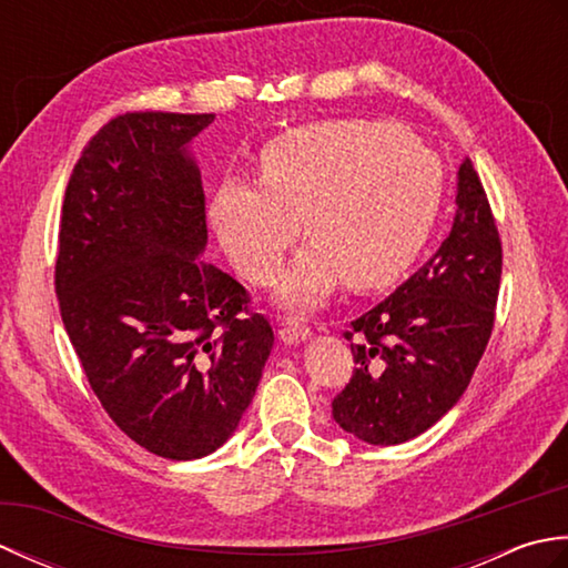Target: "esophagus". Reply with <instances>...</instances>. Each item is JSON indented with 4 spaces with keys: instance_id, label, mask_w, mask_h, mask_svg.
I'll return each instance as SVG.
<instances>
[{
    "instance_id": "34e87169",
    "label": "esophagus",
    "mask_w": 568,
    "mask_h": 568,
    "mask_svg": "<svg viewBox=\"0 0 568 568\" xmlns=\"http://www.w3.org/2000/svg\"><path fill=\"white\" fill-rule=\"evenodd\" d=\"M277 334H281V339L285 344H297L303 342L305 336H310V327L297 317H283L281 320V329H277Z\"/></svg>"
}]
</instances>
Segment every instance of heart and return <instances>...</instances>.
Returning a JSON list of instances; mask_svg holds the SVG:
<instances>
[{"instance_id":"1","label":"heart","mask_w":568,"mask_h":568,"mask_svg":"<svg viewBox=\"0 0 568 568\" xmlns=\"http://www.w3.org/2000/svg\"><path fill=\"white\" fill-rule=\"evenodd\" d=\"M261 183L226 178L210 224L246 281L265 285L300 232L312 239L285 271L281 300L310 307L344 283L354 293L395 285L413 268L442 210V165L393 124L329 119L271 139Z\"/></svg>"}]
</instances>
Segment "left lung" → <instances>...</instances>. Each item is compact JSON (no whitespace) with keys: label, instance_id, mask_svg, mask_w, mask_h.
<instances>
[{"label":"left lung","instance_id":"8db88e82","mask_svg":"<svg viewBox=\"0 0 568 568\" xmlns=\"http://www.w3.org/2000/svg\"><path fill=\"white\" fill-rule=\"evenodd\" d=\"M456 204L439 251L344 332L356 368L332 415L361 442L390 446L427 432L458 403L486 352L503 244L468 159L458 168Z\"/></svg>","mask_w":568,"mask_h":568}]
</instances>
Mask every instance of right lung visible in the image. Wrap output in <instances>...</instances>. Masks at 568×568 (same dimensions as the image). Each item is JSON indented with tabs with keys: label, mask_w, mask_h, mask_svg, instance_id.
Segmentation results:
<instances>
[{
	"label": "right lung",
	"mask_w": 568,
	"mask_h": 568,
	"mask_svg": "<svg viewBox=\"0 0 568 568\" xmlns=\"http://www.w3.org/2000/svg\"><path fill=\"white\" fill-rule=\"evenodd\" d=\"M214 114L126 112L72 168L55 295L104 413L155 456L190 462L232 437L273 348L268 320L202 258L204 190L187 143Z\"/></svg>",
	"instance_id": "add662e5"
}]
</instances>
